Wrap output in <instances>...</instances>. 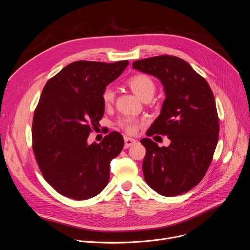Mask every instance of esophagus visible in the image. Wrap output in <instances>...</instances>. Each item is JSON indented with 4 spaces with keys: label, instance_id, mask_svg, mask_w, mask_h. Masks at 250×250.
Returning <instances> with one entry per match:
<instances>
[{
    "label": "esophagus",
    "instance_id": "obj_1",
    "mask_svg": "<svg viewBox=\"0 0 250 250\" xmlns=\"http://www.w3.org/2000/svg\"><path fill=\"white\" fill-rule=\"evenodd\" d=\"M137 142V140L130 138V137H125V148H128L130 146H132L133 145H135Z\"/></svg>",
    "mask_w": 250,
    "mask_h": 250
}]
</instances>
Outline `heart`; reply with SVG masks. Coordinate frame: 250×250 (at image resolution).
<instances>
[{
	"label": "heart",
	"instance_id": "b5f03b06",
	"mask_svg": "<svg viewBox=\"0 0 250 250\" xmlns=\"http://www.w3.org/2000/svg\"><path fill=\"white\" fill-rule=\"evenodd\" d=\"M127 85L131 91L142 101L150 100L156 90L154 80L146 74H135L127 80ZM102 100L105 105H110L115 100V91L112 87H105L102 93ZM140 122L133 118H125L119 122V125L129 134L136 131Z\"/></svg>",
	"mask_w": 250,
	"mask_h": 250
}]
</instances>
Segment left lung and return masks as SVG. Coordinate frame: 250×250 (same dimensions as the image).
Listing matches in <instances>:
<instances>
[{"label": "left lung", "instance_id": "left-lung-1", "mask_svg": "<svg viewBox=\"0 0 250 250\" xmlns=\"http://www.w3.org/2000/svg\"><path fill=\"white\" fill-rule=\"evenodd\" d=\"M132 68L158 78L166 94L161 113L146 135H167L171 144L159 147L150 138L140 140L146 149L142 162L145 180L165 197L186 193L202 181L218 144L215 97L206 79L179 57L136 60Z\"/></svg>", "mask_w": 250, "mask_h": 250}]
</instances>
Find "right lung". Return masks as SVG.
I'll return each instance as SVG.
<instances>
[{
	"mask_svg": "<svg viewBox=\"0 0 250 250\" xmlns=\"http://www.w3.org/2000/svg\"><path fill=\"white\" fill-rule=\"evenodd\" d=\"M127 65V60L75 61L45 84L33 114L32 149L43 178L62 196L86 200L108 185L110 163L124 138L112 131L100 144L87 139L104 116V89Z\"/></svg>",
	"mask_w": 250,
	"mask_h": 250,
	"instance_id": "1",
	"label": "right lung"
}]
</instances>
